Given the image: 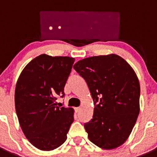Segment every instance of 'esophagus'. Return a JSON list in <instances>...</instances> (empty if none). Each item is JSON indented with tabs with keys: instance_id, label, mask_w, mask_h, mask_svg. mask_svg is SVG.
Instances as JSON below:
<instances>
[{
	"instance_id": "1",
	"label": "esophagus",
	"mask_w": 157,
	"mask_h": 157,
	"mask_svg": "<svg viewBox=\"0 0 157 157\" xmlns=\"http://www.w3.org/2000/svg\"><path fill=\"white\" fill-rule=\"evenodd\" d=\"M80 110H81V108H80V107H78V108H75L76 112H78Z\"/></svg>"
}]
</instances>
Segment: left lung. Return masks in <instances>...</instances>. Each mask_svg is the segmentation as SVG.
<instances>
[{"label": "left lung", "mask_w": 157, "mask_h": 157, "mask_svg": "<svg viewBox=\"0 0 157 157\" xmlns=\"http://www.w3.org/2000/svg\"><path fill=\"white\" fill-rule=\"evenodd\" d=\"M74 69L86 80L94 101L93 119L84 124L89 139L103 149L118 148L127 140L139 114L137 75L116 54L86 58Z\"/></svg>", "instance_id": "left-lung-1"}]
</instances>
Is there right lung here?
Here are the masks:
<instances>
[{"instance_id": "1", "label": "right lung", "mask_w": 157, "mask_h": 157, "mask_svg": "<svg viewBox=\"0 0 157 157\" xmlns=\"http://www.w3.org/2000/svg\"><path fill=\"white\" fill-rule=\"evenodd\" d=\"M69 56L41 54L22 71L16 86L15 105L23 134L42 151L56 149L66 141L74 121V109L56 106L74 63Z\"/></svg>"}]
</instances>
